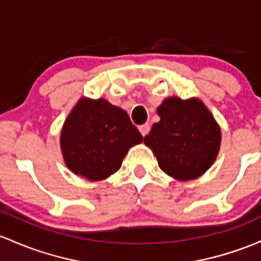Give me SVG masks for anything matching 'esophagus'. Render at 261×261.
Segmentation results:
<instances>
[{"mask_svg": "<svg viewBox=\"0 0 261 261\" xmlns=\"http://www.w3.org/2000/svg\"><path fill=\"white\" fill-rule=\"evenodd\" d=\"M139 130H140V133H141L142 136H146L148 134V131H150V125L144 124V125L139 126Z\"/></svg>", "mask_w": 261, "mask_h": 261, "instance_id": "1", "label": "esophagus"}]
</instances>
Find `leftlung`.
<instances>
[{
    "label": "left lung",
    "mask_w": 261,
    "mask_h": 261,
    "mask_svg": "<svg viewBox=\"0 0 261 261\" xmlns=\"http://www.w3.org/2000/svg\"><path fill=\"white\" fill-rule=\"evenodd\" d=\"M144 142L157 157L160 168L176 179H193L204 173L216 160L220 128L198 99L168 98L157 110Z\"/></svg>",
    "instance_id": "obj_1"
}]
</instances>
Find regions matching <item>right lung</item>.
<instances>
[{
    "mask_svg": "<svg viewBox=\"0 0 261 261\" xmlns=\"http://www.w3.org/2000/svg\"><path fill=\"white\" fill-rule=\"evenodd\" d=\"M142 139L122 109L104 99H82L64 122L61 146L70 171L99 181L115 173L128 148Z\"/></svg>",
    "mask_w": 261,
    "mask_h": 261,
    "instance_id": "add662e5",
    "label": "right lung"
}]
</instances>
